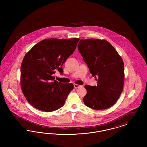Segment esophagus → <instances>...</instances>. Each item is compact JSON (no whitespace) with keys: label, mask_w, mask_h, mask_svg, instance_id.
Returning a JSON list of instances; mask_svg holds the SVG:
<instances>
[{"label":"esophagus","mask_w":147,"mask_h":147,"mask_svg":"<svg viewBox=\"0 0 147 147\" xmlns=\"http://www.w3.org/2000/svg\"><path fill=\"white\" fill-rule=\"evenodd\" d=\"M74 86L75 89H77V88L82 86V85H78V84H74Z\"/></svg>","instance_id":"34e87169"}]
</instances>
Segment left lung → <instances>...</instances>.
Returning <instances> with one entry per match:
<instances>
[{
    "label": "left lung",
    "instance_id": "obj_1",
    "mask_svg": "<svg viewBox=\"0 0 147 147\" xmlns=\"http://www.w3.org/2000/svg\"><path fill=\"white\" fill-rule=\"evenodd\" d=\"M78 48L92 76L98 78L97 86L85 85V105L95 110L111 107L123 91L125 66L121 57L104 40H80Z\"/></svg>",
    "mask_w": 147,
    "mask_h": 147
}]
</instances>
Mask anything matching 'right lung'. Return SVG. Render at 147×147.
Returning <instances> with one entry per match:
<instances>
[{
    "label": "right lung",
    "mask_w": 147,
    "mask_h": 147,
    "mask_svg": "<svg viewBox=\"0 0 147 147\" xmlns=\"http://www.w3.org/2000/svg\"><path fill=\"white\" fill-rule=\"evenodd\" d=\"M79 38L43 40L35 45L24 57L21 65V88L30 105L45 112L63 106L72 83L55 80L56 70L63 72L62 65L74 52Z\"/></svg>",
    "instance_id": "add662e5"
}]
</instances>
